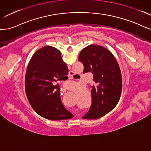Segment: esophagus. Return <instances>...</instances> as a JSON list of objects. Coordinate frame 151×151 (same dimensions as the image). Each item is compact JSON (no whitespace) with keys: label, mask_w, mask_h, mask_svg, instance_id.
Returning a JSON list of instances; mask_svg holds the SVG:
<instances>
[{"label":"esophagus","mask_w":151,"mask_h":151,"mask_svg":"<svg viewBox=\"0 0 151 151\" xmlns=\"http://www.w3.org/2000/svg\"><path fill=\"white\" fill-rule=\"evenodd\" d=\"M74 75V73L73 71H70L68 74V78L69 79H73V76Z\"/></svg>","instance_id":"1"}]
</instances>
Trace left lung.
I'll use <instances>...</instances> for the list:
<instances>
[{
	"instance_id": "left-lung-1",
	"label": "left lung",
	"mask_w": 151,
	"mask_h": 151,
	"mask_svg": "<svg viewBox=\"0 0 151 151\" xmlns=\"http://www.w3.org/2000/svg\"><path fill=\"white\" fill-rule=\"evenodd\" d=\"M78 60L83 73L91 72L95 85L91 86V105L84 119H97L112 110L120 99L122 78L117 61L110 51L91 45L83 49Z\"/></svg>"
}]
</instances>
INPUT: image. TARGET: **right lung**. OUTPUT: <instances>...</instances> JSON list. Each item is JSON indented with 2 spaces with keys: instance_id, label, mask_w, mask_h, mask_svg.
Instances as JSON below:
<instances>
[{
  "instance_id": "obj_1",
  "label": "right lung",
  "mask_w": 151,
  "mask_h": 151,
  "mask_svg": "<svg viewBox=\"0 0 151 151\" xmlns=\"http://www.w3.org/2000/svg\"><path fill=\"white\" fill-rule=\"evenodd\" d=\"M68 73V67L56 48L45 46L33 55L27 68L25 90L29 101L37 114L51 120L73 116L62 104L60 85H53Z\"/></svg>"
}]
</instances>
